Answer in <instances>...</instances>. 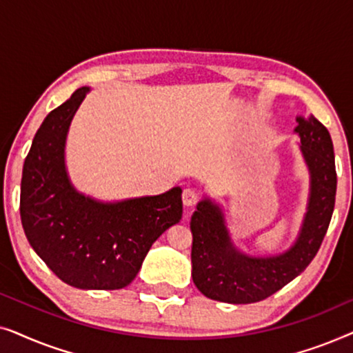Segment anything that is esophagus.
I'll use <instances>...</instances> for the list:
<instances>
[{
    "label": "esophagus",
    "instance_id": "34e87169",
    "mask_svg": "<svg viewBox=\"0 0 353 353\" xmlns=\"http://www.w3.org/2000/svg\"><path fill=\"white\" fill-rule=\"evenodd\" d=\"M183 204L186 207H192L196 205L197 202H199V192L196 190H192V188H186L185 191H183Z\"/></svg>",
    "mask_w": 353,
    "mask_h": 353
}]
</instances>
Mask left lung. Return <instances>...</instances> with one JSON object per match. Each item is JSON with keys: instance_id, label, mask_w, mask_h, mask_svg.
I'll list each match as a JSON object with an SVG mask.
<instances>
[{"instance_id": "obj_1", "label": "left lung", "mask_w": 353, "mask_h": 353, "mask_svg": "<svg viewBox=\"0 0 353 353\" xmlns=\"http://www.w3.org/2000/svg\"><path fill=\"white\" fill-rule=\"evenodd\" d=\"M294 132L310 173V194L297 239L276 255H249L231 241L221 207L204 197L191 216L192 281L205 297L226 303L263 301L299 276L315 257L336 201L334 149L325 125L297 117Z\"/></svg>"}]
</instances>
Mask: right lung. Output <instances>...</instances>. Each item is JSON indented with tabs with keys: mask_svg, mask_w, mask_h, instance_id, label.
Here are the masks:
<instances>
[{
	"mask_svg": "<svg viewBox=\"0 0 353 353\" xmlns=\"http://www.w3.org/2000/svg\"><path fill=\"white\" fill-rule=\"evenodd\" d=\"M90 88H79L43 120L23 162L21 220L33 250L62 281L112 291L137 278L151 245L181 220V188L104 202L77 191L65 167L72 119Z\"/></svg>",
	"mask_w": 353,
	"mask_h": 353,
	"instance_id": "obj_1",
	"label": "right lung"
}]
</instances>
